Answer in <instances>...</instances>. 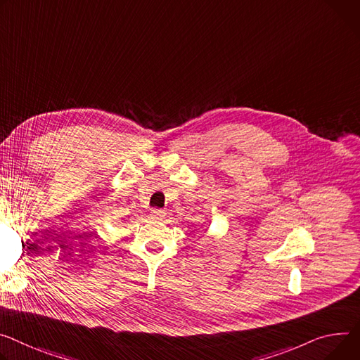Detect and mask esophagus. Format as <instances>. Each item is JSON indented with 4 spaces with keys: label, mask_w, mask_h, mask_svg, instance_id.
I'll list each match as a JSON object with an SVG mask.
<instances>
[{
    "label": "esophagus",
    "mask_w": 360,
    "mask_h": 360,
    "mask_svg": "<svg viewBox=\"0 0 360 360\" xmlns=\"http://www.w3.org/2000/svg\"><path fill=\"white\" fill-rule=\"evenodd\" d=\"M165 215H167V212L162 210H152V212H150V217L155 219H163L165 218Z\"/></svg>",
    "instance_id": "esophagus-1"
}]
</instances>
